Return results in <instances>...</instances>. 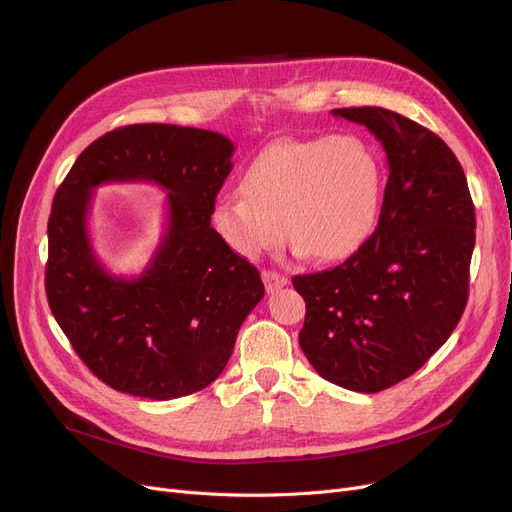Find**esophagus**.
Masks as SVG:
<instances>
[{"instance_id": "esophagus-1", "label": "esophagus", "mask_w": 512, "mask_h": 512, "mask_svg": "<svg viewBox=\"0 0 512 512\" xmlns=\"http://www.w3.org/2000/svg\"><path fill=\"white\" fill-rule=\"evenodd\" d=\"M261 278H263V284H265V290L267 292H276L280 290L282 286L288 284V278L278 274V272H270V270H263L261 272Z\"/></svg>"}]
</instances>
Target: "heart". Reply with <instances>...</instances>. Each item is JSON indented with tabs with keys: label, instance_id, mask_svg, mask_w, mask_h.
<instances>
[{
	"label": "heart",
	"instance_id": "heart-1",
	"mask_svg": "<svg viewBox=\"0 0 512 512\" xmlns=\"http://www.w3.org/2000/svg\"><path fill=\"white\" fill-rule=\"evenodd\" d=\"M238 188L242 199H220L211 209L215 232L236 255L257 259L286 234L297 253L338 261L378 222L384 174L363 139L336 134L270 145Z\"/></svg>",
	"mask_w": 512,
	"mask_h": 512
}]
</instances>
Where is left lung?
I'll return each mask as SVG.
<instances>
[{
  "label": "left lung",
  "mask_w": 512,
  "mask_h": 512,
  "mask_svg": "<svg viewBox=\"0 0 512 512\" xmlns=\"http://www.w3.org/2000/svg\"><path fill=\"white\" fill-rule=\"evenodd\" d=\"M388 157L375 232L334 270L294 276L305 299L299 344L321 378L380 392L413 375L454 332L469 299L475 207L450 147L384 107H340Z\"/></svg>",
  "instance_id": "left-lung-1"
}]
</instances>
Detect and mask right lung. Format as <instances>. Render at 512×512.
Masks as SVG:
<instances>
[{"label":"right lung","mask_w":512,"mask_h":512,"mask_svg":"<svg viewBox=\"0 0 512 512\" xmlns=\"http://www.w3.org/2000/svg\"><path fill=\"white\" fill-rule=\"evenodd\" d=\"M232 153L218 132L132 124L80 153L53 197L47 301L76 355L118 392L172 400L203 390L263 299L257 267L211 228ZM107 181H151L169 193L167 234L137 279L110 275L92 253L90 195Z\"/></svg>","instance_id":"right-lung-1"}]
</instances>
